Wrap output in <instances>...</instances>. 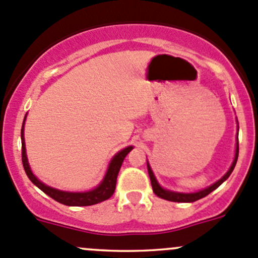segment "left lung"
Masks as SVG:
<instances>
[{"mask_svg":"<svg viewBox=\"0 0 258 258\" xmlns=\"http://www.w3.org/2000/svg\"><path fill=\"white\" fill-rule=\"evenodd\" d=\"M237 130H238V129H237ZM237 135H238V133H237ZM237 159H238V137L236 138V153H234V159H233V162H232L231 167H229L228 172H227L226 174H224L223 177L221 178V179H218L216 183L211 184L210 187L205 188V189H202V190H198V192H193V193H182V192H174V190L164 189V188H163L162 185L158 183L157 178H155L154 173H153L152 168H150L149 163H148V162H147V167H148V173H149L150 183H152L153 192H154L155 195L158 196V197L163 198V200L170 201V202L190 203V202H196V201H198V200H201V198L206 197V196L210 195L211 192H213L216 188H218L219 185H221L222 183H223L224 180H226L227 178L231 175V173L233 172L234 167H236Z\"/></svg>","mask_w":258,"mask_h":258,"instance_id":"1","label":"left lung"}]
</instances>
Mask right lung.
<instances>
[{
  "mask_svg": "<svg viewBox=\"0 0 258 258\" xmlns=\"http://www.w3.org/2000/svg\"><path fill=\"white\" fill-rule=\"evenodd\" d=\"M25 120H26V116H25ZM25 120L24 123H22V129H21L22 164H24V169L25 172H26L29 179L31 180L37 188H40L43 193H46L48 197L55 200L56 202L65 206H71V207H85V206H93V205H96V203L104 202V201L109 200V198L113 196V193L115 192L118 173L119 170H120L121 164H123L124 158H125L130 150L133 149L132 145L121 149L120 152H118L113 158H111L103 180H101V182L99 183V185H96L94 189L86 190V192H66V190H60V189H56V188L50 187V185H46L45 183L41 182V180L37 179L36 175L32 173L31 168H30V164H29V160H27L26 147H25V134H24Z\"/></svg>",
  "mask_w": 258,
  "mask_h": 258,
  "instance_id": "right-lung-1",
  "label": "right lung"
}]
</instances>
